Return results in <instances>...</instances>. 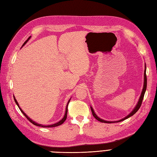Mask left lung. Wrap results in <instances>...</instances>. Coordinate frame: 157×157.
<instances>
[{"label":"left lung","mask_w":157,"mask_h":157,"mask_svg":"<svg viewBox=\"0 0 157 157\" xmlns=\"http://www.w3.org/2000/svg\"><path fill=\"white\" fill-rule=\"evenodd\" d=\"M145 66H146V65H145ZM146 88H147V76H146V67H145V71H144V84L143 90H142L141 96H140V97L139 101H138V102H137L136 106L134 107V109H133V111L129 114V115H127V116H126V117H124V118H122V119L119 120V121H104V120L101 119V118L98 117L96 115V114L95 113L93 108H92V107H90V108H91V111H92L93 116H94L95 118H96L98 121H100L101 122H105V123H115V122H121V121H124L125 119H126V118H128L129 117H132V115H134V114H135L137 111L139 110V109L140 108V107H141V105L142 101H143V99H144V95H145V91H146Z\"/></svg>","instance_id":"left-lung-1"}]
</instances>
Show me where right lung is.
I'll list each match as a JSON object with an SVG mask.
<instances>
[{"mask_svg": "<svg viewBox=\"0 0 157 157\" xmlns=\"http://www.w3.org/2000/svg\"><path fill=\"white\" fill-rule=\"evenodd\" d=\"M30 38H31V36H29V38H28V39H27V40L24 42V44H23V46H24V44H25L26 42H27V41L30 39ZM13 99H14V101H15V102H16V105L18 106L19 109H20V111H21V113L23 114V115H25V117L27 118L28 121H29L32 123V124H33L35 125V126H40V127H43V128H52V127H56V126H59V125H61V124H62L65 121L66 118H67V106H68V104H69V101H70V99H69V101H68V103H67V106H66V109H65V115H64V117H63V118H62V119H61V121H59L58 122H57V123H56V124H51V125H42V124H38V123H36V122H35V121H33V120H31V118H30L29 117H28V116L26 115V114L22 111V109L20 107V105H19V104H18V103H17V100H16V99L15 98V97H13Z\"/></svg>", "mask_w": 157, "mask_h": 157, "instance_id": "obj_1", "label": "right lung"}]
</instances>
